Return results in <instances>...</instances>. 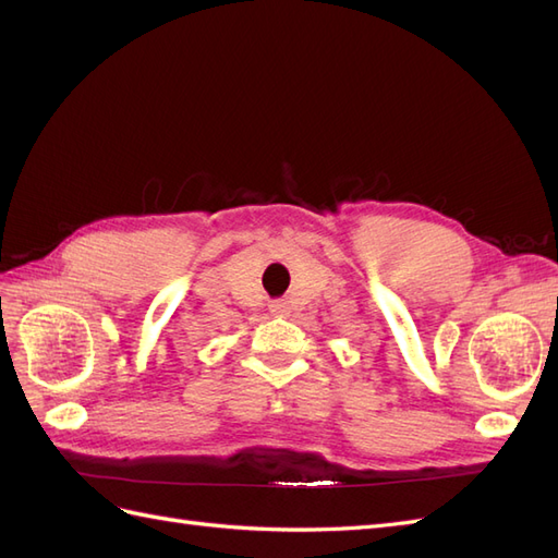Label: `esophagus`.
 Listing matches in <instances>:
<instances>
[{
    "label": "esophagus",
    "mask_w": 558,
    "mask_h": 558,
    "mask_svg": "<svg viewBox=\"0 0 558 558\" xmlns=\"http://www.w3.org/2000/svg\"><path fill=\"white\" fill-rule=\"evenodd\" d=\"M269 312H272L275 316H286L289 314V305H286L283 300H272L269 302Z\"/></svg>",
    "instance_id": "1"
}]
</instances>
